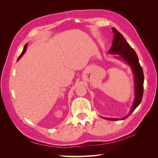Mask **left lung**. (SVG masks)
Masks as SVG:
<instances>
[{
	"label": "left lung",
	"mask_w": 158,
	"mask_h": 158,
	"mask_svg": "<svg viewBox=\"0 0 158 158\" xmlns=\"http://www.w3.org/2000/svg\"><path fill=\"white\" fill-rule=\"evenodd\" d=\"M112 30L114 33V37L113 44L111 49L109 51V53L118 55L121 59H123L131 66L133 72L134 77H135V100H134L132 106L128 115L122 118L125 119L131 115V113L141 103L143 92H144V74H143L142 68L139 63L138 56L135 50L128 44L125 37L120 32L118 31L114 27H113ZM103 118L110 121L118 120L117 118Z\"/></svg>",
	"instance_id": "left-lung-1"
}]
</instances>
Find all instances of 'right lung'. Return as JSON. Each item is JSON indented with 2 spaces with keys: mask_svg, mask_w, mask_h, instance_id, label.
I'll list each match as a JSON object with an SVG mask.
<instances>
[{
  "mask_svg": "<svg viewBox=\"0 0 158 158\" xmlns=\"http://www.w3.org/2000/svg\"><path fill=\"white\" fill-rule=\"evenodd\" d=\"M27 44H26V45H25V46H24V47H23V51H22V53H21V55L19 56V57H18V60L20 59L21 57L22 56V55L24 54V52H25V51H26V48H27Z\"/></svg>",
  "mask_w": 158,
  "mask_h": 158,
  "instance_id": "right-lung-1",
  "label": "right lung"
}]
</instances>
